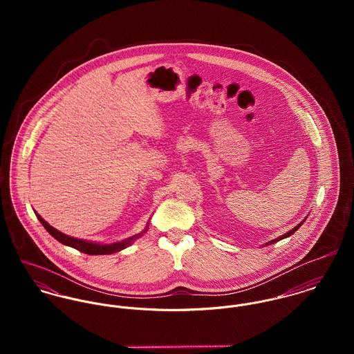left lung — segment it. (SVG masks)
<instances>
[{
    "mask_svg": "<svg viewBox=\"0 0 354 354\" xmlns=\"http://www.w3.org/2000/svg\"><path fill=\"white\" fill-rule=\"evenodd\" d=\"M304 222H305V219H304L303 222H300V223H299V225H297V226H296V227H295V229H292V230H289V232H288V233H285V234H282V236H281V237H278V239H274V240H271V241H268V243H267V244H264V247H266V245H270V244H275V243H277V241H279V240H283V239H286V237H290V236H292V234H293V233H295V232H297V229H299V227H300V226H301V225H303Z\"/></svg>",
    "mask_w": 354,
    "mask_h": 354,
    "instance_id": "8db88e82",
    "label": "left lung"
}]
</instances>
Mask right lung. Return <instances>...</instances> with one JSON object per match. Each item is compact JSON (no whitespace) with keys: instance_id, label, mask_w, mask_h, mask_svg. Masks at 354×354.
Segmentation results:
<instances>
[{"instance_id":"add662e5","label":"right lung","mask_w":354,"mask_h":354,"mask_svg":"<svg viewBox=\"0 0 354 354\" xmlns=\"http://www.w3.org/2000/svg\"><path fill=\"white\" fill-rule=\"evenodd\" d=\"M35 215L38 216L39 222L44 225V227L50 233L51 236L59 241L61 244L66 245V247H71V248H75L80 252L87 253V254H111V253L120 252L122 250H125L127 247H129L131 244H133V241H136L138 239H140L145 233H147L149 230V226H150V221L147 222L145 230H142L140 233L132 236V237H128L122 241H117V243H113V244H100V243H93V241H87V240H80V239H76V237H71V236H66L64 233H61L59 230L54 229L53 226H50L38 212H35Z\"/></svg>"}]
</instances>
